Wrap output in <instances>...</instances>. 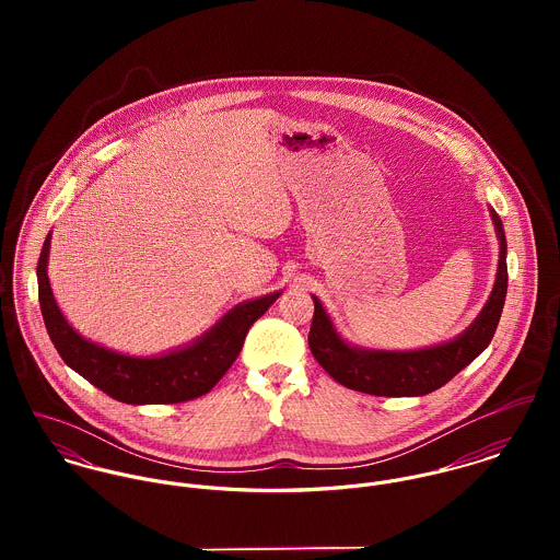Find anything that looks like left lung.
Returning a JSON list of instances; mask_svg holds the SVG:
<instances>
[{
  "label": "left lung",
  "mask_w": 560,
  "mask_h": 560,
  "mask_svg": "<svg viewBox=\"0 0 560 560\" xmlns=\"http://www.w3.org/2000/svg\"><path fill=\"white\" fill-rule=\"evenodd\" d=\"M491 220L500 241L498 273L487 304L475 323L455 340L418 351H377L351 347L340 338L319 300L308 334V345L325 373L345 388L375 397H422L448 384L491 342L506 298V240L495 211Z\"/></svg>",
  "instance_id": "8db88e82"
}]
</instances>
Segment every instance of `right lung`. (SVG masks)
Instances as JSON below:
<instances>
[{
    "label": "right lung",
    "mask_w": 560,
    "mask_h": 560,
    "mask_svg": "<svg viewBox=\"0 0 560 560\" xmlns=\"http://www.w3.org/2000/svg\"><path fill=\"white\" fill-rule=\"evenodd\" d=\"M51 235L43 243L38 258V300L45 327L60 358L92 386L112 399L129 405H167L207 395L233 366L252 323L260 319L280 298L271 293L235 306L196 342L155 355L133 358L105 349L80 336L60 313L47 278Z\"/></svg>",
    "instance_id": "right-lung-1"
}]
</instances>
